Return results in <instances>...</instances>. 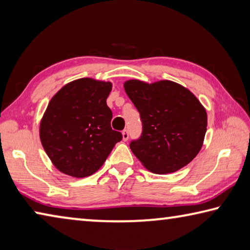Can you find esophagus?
<instances>
[{
	"label": "esophagus",
	"instance_id": "1",
	"mask_svg": "<svg viewBox=\"0 0 250 250\" xmlns=\"http://www.w3.org/2000/svg\"><path fill=\"white\" fill-rule=\"evenodd\" d=\"M122 139H124V141H126L129 139V132L128 130H124L122 131Z\"/></svg>",
	"mask_w": 250,
	"mask_h": 250
}]
</instances>
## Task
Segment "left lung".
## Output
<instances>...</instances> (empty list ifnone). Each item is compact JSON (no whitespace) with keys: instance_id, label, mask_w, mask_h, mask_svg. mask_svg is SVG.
<instances>
[{"instance_id":"obj_1","label":"left lung","mask_w":250,"mask_h":250,"mask_svg":"<svg viewBox=\"0 0 250 250\" xmlns=\"http://www.w3.org/2000/svg\"><path fill=\"white\" fill-rule=\"evenodd\" d=\"M125 90L140 113L142 133L130 149L156 174L179 171L195 158L204 141L206 110L185 87L171 80L132 79Z\"/></svg>"}]
</instances>
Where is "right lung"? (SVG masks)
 I'll return each instance as SVG.
<instances>
[{
  "label": "right lung",
  "instance_id": "add662e5",
  "mask_svg": "<svg viewBox=\"0 0 250 250\" xmlns=\"http://www.w3.org/2000/svg\"><path fill=\"white\" fill-rule=\"evenodd\" d=\"M112 83L92 78L74 80L50 99L41 121L40 138L59 171L86 177L103 167L122 134L111 129L107 98Z\"/></svg>",
  "mask_w": 250,
  "mask_h": 250
}]
</instances>
